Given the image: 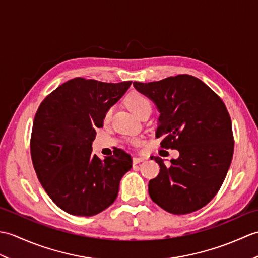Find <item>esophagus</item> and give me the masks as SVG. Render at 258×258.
Listing matches in <instances>:
<instances>
[{
    "label": "esophagus",
    "instance_id": "34e87169",
    "mask_svg": "<svg viewBox=\"0 0 258 258\" xmlns=\"http://www.w3.org/2000/svg\"><path fill=\"white\" fill-rule=\"evenodd\" d=\"M145 160L144 157H133V164H139Z\"/></svg>",
    "mask_w": 258,
    "mask_h": 258
}]
</instances>
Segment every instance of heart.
<instances>
[{
	"label": "heart",
	"mask_w": 258,
	"mask_h": 258,
	"mask_svg": "<svg viewBox=\"0 0 258 258\" xmlns=\"http://www.w3.org/2000/svg\"><path fill=\"white\" fill-rule=\"evenodd\" d=\"M125 102H126V105L128 106V108L132 111L136 116L141 117L142 115H144L146 113H150L152 112V102L149 97L146 95L142 94L140 92H131L130 94L126 96L125 98ZM112 111L113 108L109 107L107 111L104 114V120L107 122V120L111 118V115H112ZM131 143L133 145H139L141 142L138 139H133L131 140Z\"/></svg>",
	"instance_id": "b5f03b06"
}]
</instances>
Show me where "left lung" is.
<instances>
[{"mask_svg": "<svg viewBox=\"0 0 258 258\" xmlns=\"http://www.w3.org/2000/svg\"><path fill=\"white\" fill-rule=\"evenodd\" d=\"M134 87L156 104L162 149L179 157L150 180L152 201L168 213L184 215L208 204L226 177L234 153L232 120L225 104L204 82L188 74L157 82H134Z\"/></svg>", "mask_w": 258, "mask_h": 258, "instance_id": "left-lung-1", "label": "left lung"}]
</instances>
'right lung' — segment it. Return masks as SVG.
Wrapping results in <instances>:
<instances>
[{"label": "right lung", "mask_w": 258, "mask_h": 258, "mask_svg": "<svg viewBox=\"0 0 258 258\" xmlns=\"http://www.w3.org/2000/svg\"><path fill=\"white\" fill-rule=\"evenodd\" d=\"M132 84L75 78L50 93L33 120L31 157L37 178L55 204L76 216H93L113 204L132 157L117 149L101 160L92 153L104 114Z\"/></svg>", "instance_id": "add662e5"}]
</instances>
